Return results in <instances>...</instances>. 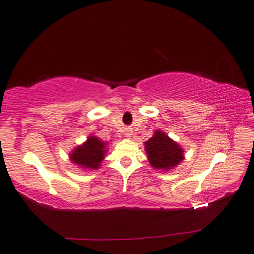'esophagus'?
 Returning a JSON list of instances; mask_svg holds the SVG:
<instances>
[{"instance_id": "1", "label": "esophagus", "mask_w": 254, "mask_h": 254, "mask_svg": "<svg viewBox=\"0 0 254 254\" xmlns=\"http://www.w3.org/2000/svg\"><path fill=\"white\" fill-rule=\"evenodd\" d=\"M130 135H131V134H130L129 131H127V132H126V137H130Z\"/></svg>"}]
</instances>
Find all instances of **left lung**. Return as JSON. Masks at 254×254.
<instances>
[{
    "label": "left lung",
    "mask_w": 254,
    "mask_h": 254,
    "mask_svg": "<svg viewBox=\"0 0 254 254\" xmlns=\"http://www.w3.org/2000/svg\"><path fill=\"white\" fill-rule=\"evenodd\" d=\"M149 163L153 168L169 170L184 160V151L164 132L155 131V135L145 142Z\"/></svg>",
    "instance_id": "8db88e82"
}]
</instances>
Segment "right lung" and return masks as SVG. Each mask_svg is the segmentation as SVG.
I'll use <instances>...</instances> for the list:
<instances>
[{
  "label": "right lung",
  "instance_id": "1",
  "mask_svg": "<svg viewBox=\"0 0 254 254\" xmlns=\"http://www.w3.org/2000/svg\"><path fill=\"white\" fill-rule=\"evenodd\" d=\"M106 153V143H103L94 136L89 137L86 142L76 147L72 154L70 159L81 168L86 169H98L101 161L105 157Z\"/></svg>",
  "mask_w": 254,
  "mask_h": 254
}]
</instances>
